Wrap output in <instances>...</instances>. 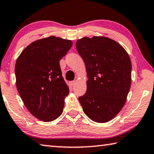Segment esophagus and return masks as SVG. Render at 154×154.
<instances>
[{
	"instance_id": "esophagus-1",
	"label": "esophagus",
	"mask_w": 154,
	"mask_h": 154,
	"mask_svg": "<svg viewBox=\"0 0 154 154\" xmlns=\"http://www.w3.org/2000/svg\"><path fill=\"white\" fill-rule=\"evenodd\" d=\"M75 83H76V82H75V81H72V82H69V85L70 86H74L75 85Z\"/></svg>"
}]
</instances>
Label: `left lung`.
Segmentation results:
<instances>
[{
  "label": "left lung",
  "mask_w": 154,
  "mask_h": 154,
  "mask_svg": "<svg viewBox=\"0 0 154 154\" xmlns=\"http://www.w3.org/2000/svg\"><path fill=\"white\" fill-rule=\"evenodd\" d=\"M76 48L84 61L87 91L79 97L84 113L104 123L122 110L131 85V61L121 44L105 36L83 37Z\"/></svg>",
  "instance_id": "obj_1"
}]
</instances>
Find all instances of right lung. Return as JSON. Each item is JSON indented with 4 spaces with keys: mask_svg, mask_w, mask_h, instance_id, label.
<instances>
[{
    "mask_svg": "<svg viewBox=\"0 0 154 154\" xmlns=\"http://www.w3.org/2000/svg\"><path fill=\"white\" fill-rule=\"evenodd\" d=\"M72 45L71 40L50 35L29 44L16 60L17 89L27 110L40 121H54L63 113L69 88L59 61Z\"/></svg>",
    "mask_w": 154,
    "mask_h": 154,
    "instance_id": "1",
    "label": "right lung"
}]
</instances>
